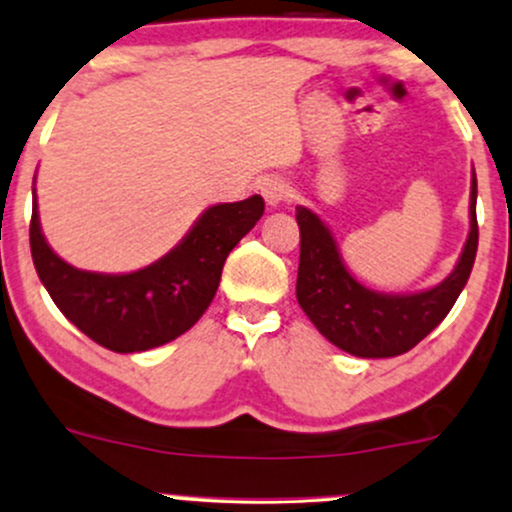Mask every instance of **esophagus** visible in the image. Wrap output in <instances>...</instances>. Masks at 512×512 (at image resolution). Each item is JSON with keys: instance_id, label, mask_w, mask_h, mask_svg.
Masks as SVG:
<instances>
[{"instance_id": "esophagus-1", "label": "esophagus", "mask_w": 512, "mask_h": 512, "mask_svg": "<svg viewBox=\"0 0 512 512\" xmlns=\"http://www.w3.org/2000/svg\"><path fill=\"white\" fill-rule=\"evenodd\" d=\"M261 196L266 198V206L278 208L280 203H285L290 198V186L282 182V179H266L261 184Z\"/></svg>"}]
</instances>
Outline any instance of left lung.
I'll return each mask as SVG.
<instances>
[{
	"instance_id": "obj_1",
	"label": "left lung",
	"mask_w": 512,
	"mask_h": 512,
	"mask_svg": "<svg viewBox=\"0 0 512 512\" xmlns=\"http://www.w3.org/2000/svg\"><path fill=\"white\" fill-rule=\"evenodd\" d=\"M299 273L297 302L323 338L364 359L398 357L434 330L470 278L477 256V177L470 194V237L455 266L441 285L417 294H383L364 287L350 275L333 234L316 213L297 208Z\"/></svg>"
}]
</instances>
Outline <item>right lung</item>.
<instances>
[{
  "instance_id": "add662e5",
  "label": "right lung",
  "mask_w": 512,
  "mask_h": 512,
  "mask_svg": "<svg viewBox=\"0 0 512 512\" xmlns=\"http://www.w3.org/2000/svg\"><path fill=\"white\" fill-rule=\"evenodd\" d=\"M261 215V196L210 206L160 261L136 273L105 275L78 270L54 254L33 201L30 254L52 302L81 333L112 352H146L179 338L203 316L227 256Z\"/></svg>"
}]
</instances>
